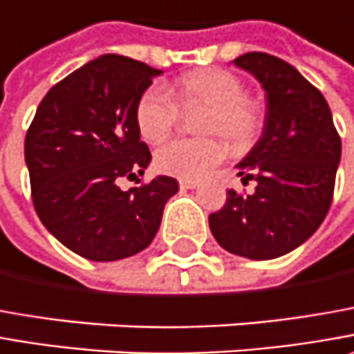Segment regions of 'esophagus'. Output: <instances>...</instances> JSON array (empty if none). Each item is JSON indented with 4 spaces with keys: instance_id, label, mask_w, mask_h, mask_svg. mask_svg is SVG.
I'll use <instances>...</instances> for the list:
<instances>
[{
    "instance_id": "obj_1",
    "label": "esophagus",
    "mask_w": 354,
    "mask_h": 354,
    "mask_svg": "<svg viewBox=\"0 0 354 354\" xmlns=\"http://www.w3.org/2000/svg\"><path fill=\"white\" fill-rule=\"evenodd\" d=\"M178 184H180V188H182V189H194V188H198V186H200V184H198L196 180H184V178H182V180H180Z\"/></svg>"
}]
</instances>
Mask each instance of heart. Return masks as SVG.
<instances>
[{
  "label": "heart",
  "mask_w": 354,
  "mask_h": 354,
  "mask_svg": "<svg viewBox=\"0 0 354 354\" xmlns=\"http://www.w3.org/2000/svg\"><path fill=\"white\" fill-rule=\"evenodd\" d=\"M178 97L184 105H207L200 131L227 140L231 151L245 153L254 145L264 125V109L254 97L245 95V84L237 74L219 68L194 70L178 82ZM135 123L147 142L165 140L178 123V105L170 92L153 84L140 93ZM225 156V145L217 139H176L162 145L154 165L170 176H203Z\"/></svg>",
  "instance_id": "heart-1"
}]
</instances>
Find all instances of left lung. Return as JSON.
I'll list each match as a JSON object with an SVG mask.
<instances>
[{
    "label": "left lung",
    "instance_id": "8db88e82",
    "mask_svg": "<svg viewBox=\"0 0 354 354\" xmlns=\"http://www.w3.org/2000/svg\"><path fill=\"white\" fill-rule=\"evenodd\" d=\"M233 64L266 93L262 137L237 165L241 180H257V188L252 196L229 189L225 205L209 215V229L229 252L268 261L322 225L333 200L341 137L323 93L292 64L266 53H247Z\"/></svg>",
    "mask_w": 354,
    "mask_h": 354
}]
</instances>
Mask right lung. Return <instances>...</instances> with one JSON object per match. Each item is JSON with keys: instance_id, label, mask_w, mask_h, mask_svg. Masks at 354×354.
<instances>
[{"instance_id": "obj_1", "label": "right lung", "mask_w": 354, "mask_h": 354, "mask_svg": "<svg viewBox=\"0 0 354 354\" xmlns=\"http://www.w3.org/2000/svg\"><path fill=\"white\" fill-rule=\"evenodd\" d=\"M158 74L127 56H100L48 90L27 131L25 162L37 215L84 259L119 261L147 249L166 201L178 192L170 176L119 188L121 178L133 180L151 165L135 107Z\"/></svg>"}]
</instances>
